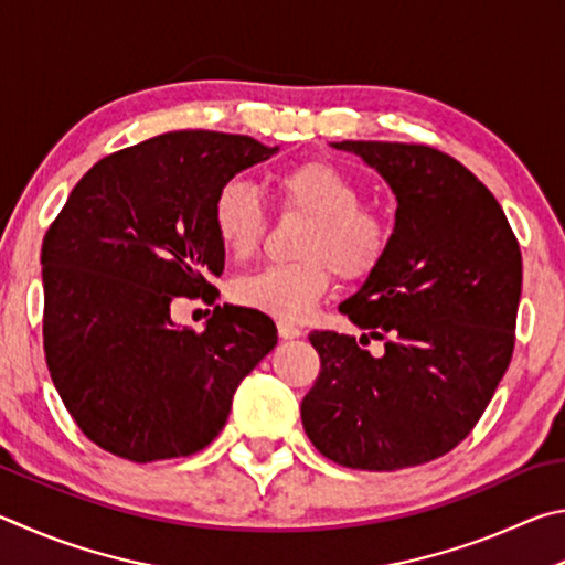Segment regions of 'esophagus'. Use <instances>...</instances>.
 Returning a JSON list of instances; mask_svg holds the SVG:
<instances>
[{"instance_id": "obj_1", "label": "esophagus", "mask_w": 565, "mask_h": 565, "mask_svg": "<svg viewBox=\"0 0 565 565\" xmlns=\"http://www.w3.org/2000/svg\"><path fill=\"white\" fill-rule=\"evenodd\" d=\"M277 332H280L282 340H295V338H300V334H302V330L298 328V324H292L288 320L277 322Z\"/></svg>"}]
</instances>
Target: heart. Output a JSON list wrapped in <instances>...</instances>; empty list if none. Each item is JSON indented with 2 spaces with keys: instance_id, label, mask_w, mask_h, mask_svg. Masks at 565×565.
I'll return each mask as SVG.
<instances>
[{
  "instance_id": "1",
  "label": "heart",
  "mask_w": 565,
  "mask_h": 565,
  "mask_svg": "<svg viewBox=\"0 0 565 565\" xmlns=\"http://www.w3.org/2000/svg\"><path fill=\"white\" fill-rule=\"evenodd\" d=\"M280 201L310 215L298 247L300 260L270 263L235 285V300L280 320H300L328 290L330 270L364 277L390 245V225L360 203V188L338 166L310 161L277 173ZM213 227L223 250L241 260L250 255L265 227V211L250 183L227 181L213 201Z\"/></svg>"
}]
</instances>
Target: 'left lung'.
<instances>
[{
  "mask_svg": "<svg viewBox=\"0 0 565 565\" xmlns=\"http://www.w3.org/2000/svg\"><path fill=\"white\" fill-rule=\"evenodd\" d=\"M397 198L387 253L340 312L385 342L312 332L322 370L302 399V427L350 469L419 467L469 437L513 354L521 250L477 175L429 146L340 141Z\"/></svg>",
  "mask_w": 565,
  "mask_h": 565,
  "instance_id": "8db88e82",
  "label": "left lung"
}]
</instances>
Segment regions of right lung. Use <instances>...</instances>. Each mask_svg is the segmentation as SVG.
Here are the masks:
<instances>
[{"label": "right lung", "mask_w": 565, "mask_h": 565, "mask_svg": "<svg viewBox=\"0 0 565 565\" xmlns=\"http://www.w3.org/2000/svg\"><path fill=\"white\" fill-rule=\"evenodd\" d=\"M277 151L237 134L153 136L102 158L46 231V367L102 449L136 463L201 451L277 344L273 320L237 305H217L203 332L171 318L173 298L215 300L217 191Z\"/></svg>", "instance_id": "add662e5"}]
</instances>
